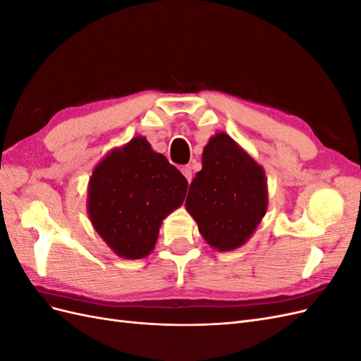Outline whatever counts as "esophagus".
Wrapping results in <instances>:
<instances>
[{
  "label": "esophagus",
  "mask_w": 361,
  "mask_h": 361,
  "mask_svg": "<svg viewBox=\"0 0 361 361\" xmlns=\"http://www.w3.org/2000/svg\"><path fill=\"white\" fill-rule=\"evenodd\" d=\"M180 171H182L183 176L187 178V180L191 182V179H192V167L190 166V164H188V166H182V167H180Z\"/></svg>",
  "instance_id": "obj_1"
}]
</instances>
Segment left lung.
I'll return each mask as SVG.
<instances>
[{
  "label": "left lung",
  "instance_id": "8db88e82",
  "mask_svg": "<svg viewBox=\"0 0 361 361\" xmlns=\"http://www.w3.org/2000/svg\"><path fill=\"white\" fill-rule=\"evenodd\" d=\"M185 204L212 248H239L267 212L265 171L227 134H215L203 149L202 170Z\"/></svg>",
  "mask_w": 361,
  "mask_h": 361
}]
</instances>
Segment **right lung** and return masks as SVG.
<instances>
[{
    "instance_id": "obj_1",
    "label": "right lung",
    "mask_w": 361,
    "mask_h": 361,
    "mask_svg": "<svg viewBox=\"0 0 361 361\" xmlns=\"http://www.w3.org/2000/svg\"><path fill=\"white\" fill-rule=\"evenodd\" d=\"M188 180L145 137L110 152L93 170L89 216L114 253L143 259L154 250L162 220L183 203Z\"/></svg>"
}]
</instances>
